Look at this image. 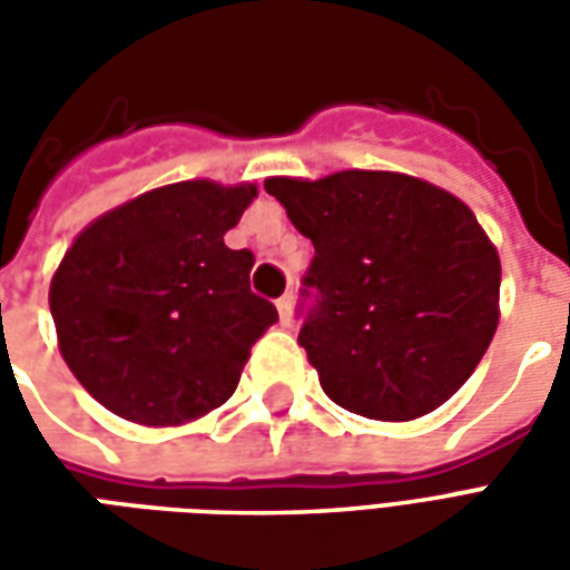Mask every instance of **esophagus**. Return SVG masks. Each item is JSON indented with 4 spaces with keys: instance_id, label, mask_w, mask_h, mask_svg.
I'll use <instances>...</instances> for the list:
<instances>
[{
    "instance_id": "obj_1",
    "label": "esophagus",
    "mask_w": 570,
    "mask_h": 570,
    "mask_svg": "<svg viewBox=\"0 0 570 570\" xmlns=\"http://www.w3.org/2000/svg\"><path fill=\"white\" fill-rule=\"evenodd\" d=\"M277 314H281V323H284V326L293 323V296H289V293H284V296L277 298Z\"/></svg>"
}]
</instances>
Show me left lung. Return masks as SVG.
I'll list each match as a JSON object with an SVG mask.
<instances>
[{
  "label": "left lung",
  "instance_id": "left-lung-1",
  "mask_svg": "<svg viewBox=\"0 0 570 570\" xmlns=\"http://www.w3.org/2000/svg\"><path fill=\"white\" fill-rule=\"evenodd\" d=\"M265 191L314 244L298 345L326 396L412 421L458 394L501 317V259L464 200L394 170L268 176Z\"/></svg>",
  "mask_w": 570,
  "mask_h": 570
}]
</instances>
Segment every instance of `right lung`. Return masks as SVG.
<instances>
[{
  "mask_svg": "<svg viewBox=\"0 0 570 570\" xmlns=\"http://www.w3.org/2000/svg\"><path fill=\"white\" fill-rule=\"evenodd\" d=\"M253 183L186 179L142 191L81 228L57 265L48 305L81 387L142 428H179L235 394L249 347L277 321L249 293V249L225 232Z\"/></svg>",
  "mask_w": 570,
  "mask_h": 570,
  "instance_id": "1",
  "label": "right lung"
}]
</instances>
